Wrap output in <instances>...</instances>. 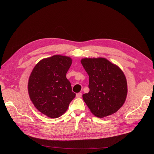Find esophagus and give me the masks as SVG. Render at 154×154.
<instances>
[{
	"label": "esophagus",
	"mask_w": 154,
	"mask_h": 154,
	"mask_svg": "<svg viewBox=\"0 0 154 154\" xmlns=\"http://www.w3.org/2000/svg\"><path fill=\"white\" fill-rule=\"evenodd\" d=\"M82 96V94L81 92H79L76 94V97H81Z\"/></svg>",
	"instance_id": "1"
}]
</instances>
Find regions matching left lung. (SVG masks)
Listing matches in <instances>:
<instances>
[{"label": "left lung", "mask_w": 154, "mask_h": 154, "mask_svg": "<svg viewBox=\"0 0 154 154\" xmlns=\"http://www.w3.org/2000/svg\"><path fill=\"white\" fill-rule=\"evenodd\" d=\"M81 63L89 76V92L83 95V99L91 112L100 118L115 113L127 95L123 71L103 58H83Z\"/></svg>", "instance_id": "left-lung-1"}]
</instances>
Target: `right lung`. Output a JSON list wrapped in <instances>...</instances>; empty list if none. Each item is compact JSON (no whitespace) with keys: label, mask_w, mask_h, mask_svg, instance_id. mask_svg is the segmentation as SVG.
Listing matches in <instances>:
<instances>
[{"label":"right lung","mask_w":154,"mask_h":154,"mask_svg":"<svg viewBox=\"0 0 154 154\" xmlns=\"http://www.w3.org/2000/svg\"><path fill=\"white\" fill-rule=\"evenodd\" d=\"M71 63V58L54 55L40 60L31 73L28 82L30 99L40 112L49 118L61 116L75 97L66 78Z\"/></svg>","instance_id":"1"}]
</instances>
